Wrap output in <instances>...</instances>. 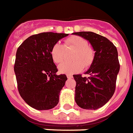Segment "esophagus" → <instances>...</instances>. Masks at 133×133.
<instances>
[{
	"instance_id": "1",
	"label": "esophagus",
	"mask_w": 133,
	"mask_h": 133,
	"mask_svg": "<svg viewBox=\"0 0 133 133\" xmlns=\"http://www.w3.org/2000/svg\"><path fill=\"white\" fill-rule=\"evenodd\" d=\"M66 77H67V78L68 79L72 78V75H66Z\"/></svg>"
}]
</instances>
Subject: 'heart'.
<instances>
[{"instance_id": "1", "label": "heart", "mask_w": 133, "mask_h": 133, "mask_svg": "<svg viewBox=\"0 0 133 133\" xmlns=\"http://www.w3.org/2000/svg\"><path fill=\"white\" fill-rule=\"evenodd\" d=\"M75 49L72 56V61L62 63L58 66V71L62 74H74L82 71L84 66L86 68L93 64L95 53L88 46V40L79 36H72L64 40V45L56 43L51 47V56L56 64H60L65 59V49Z\"/></svg>"}]
</instances>
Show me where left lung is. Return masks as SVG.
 I'll return each instance as SVG.
<instances>
[{
    "label": "left lung",
    "instance_id": "1",
    "mask_svg": "<svg viewBox=\"0 0 133 133\" xmlns=\"http://www.w3.org/2000/svg\"><path fill=\"white\" fill-rule=\"evenodd\" d=\"M73 35L88 40L95 51L93 64L85 72L89 77L73 75L76 81L75 99L80 108L96 110L110 100L116 89L120 67L117 48L107 37L92 32H79Z\"/></svg>",
    "mask_w": 133,
    "mask_h": 133
}]
</instances>
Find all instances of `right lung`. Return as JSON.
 I'll use <instances>...</instances> for the list:
<instances>
[{
  "instance_id": "1",
  "label": "right lung",
  "mask_w": 133,
  "mask_h": 133,
  "mask_svg": "<svg viewBox=\"0 0 133 133\" xmlns=\"http://www.w3.org/2000/svg\"><path fill=\"white\" fill-rule=\"evenodd\" d=\"M68 34L42 32L24 40L16 51L14 64L18 90L29 106L37 110L54 108L67 79L57 75L51 56V47Z\"/></svg>"
}]
</instances>
